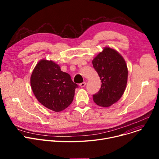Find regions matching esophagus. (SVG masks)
Masks as SVG:
<instances>
[{"instance_id": "obj_1", "label": "esophagus", "mask_w": 159, "mask_h": 159, "mask_svg": "<svg viewBox=\"0 0 159 159\" xmlns=\"http://www.w3.org/2000/svg\"><path fill=\"white\" fill-rule=\"evenodd\" d=\"M86 82H82V83H80V84H79V86H80V87L83 88V87H84V86H86Z\"/></svg>"}]
</instances>
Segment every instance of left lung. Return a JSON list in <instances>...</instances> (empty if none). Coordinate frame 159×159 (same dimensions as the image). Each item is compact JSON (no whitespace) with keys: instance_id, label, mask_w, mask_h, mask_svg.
I'll return each mask as SVG.
<instances>
[{"instance_id":"left-lung-1","label":"left lung","mask_w":159,"mask_h":159,"mask_svg":"<svg viewBox=\"0 0 159 159\" xmlns=\"http://www.w3.org/2000/svg\"><path fill=\"white\" fill-rule=\"evenodd\" d=\"M102 84L98 92L93 95L99 106L109 107L122 96L128 81V70L126 61L115 49L105 47L92 61Z\"/></svg>"}]
</instances>
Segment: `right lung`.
I'll list each match as a JSON object with an SVG mask.
<instances>
[{"label":"right lung","mask_w":159,"mask_h":159,"mask_svg":"<svg viewBox=\"0 0 159 159\" xmlns=\"http://www.w3.org/2000/svg\"><path fill=\"white\" fill-rule=\"evenodd\" d=\"M31 87L38 101L48 109L59 112L73 102L75 89L70 75L52 61L40 60L33 69Z\"/></svg>","instance_id":"obj_1"}]
</instances>
